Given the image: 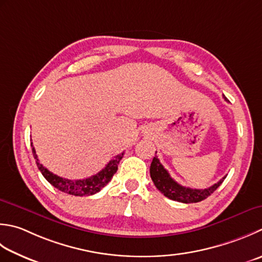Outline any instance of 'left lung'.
Wrapping results in <instances>:
<instances>
[{"label": "left lung", "instance_id": "left-lung-1", "mask_svg": "<svg viewBox=\"0 0 262 262\" xmlns=\"http://www.w3.org/2000/svg\"><path fill=\"white\" fill-rule=\"evenodd\" d=\"M224 99L227 101L225 96ZM150 175L156 187L163 194V195L167 196L168 199L173 200V201L183 203H196L202 201L204 199H207L209 195H211L220 185H222L224 179L226 178V176L223 177L219 182L213 184L212 186L204 189H196L182 186L170 177L169 172L166 170L165 167L161 165L157 157L153 158L152 160L150 167Z\"/></svg>", "mask_w": 262, "mask_h": 262}]
</instances>
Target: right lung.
I'll return each mask as SVG.
<instances>
[{"label":"right lung","instance_id":"obj_1","mask_svg":"<svg viewBox=\"0 0 262 262\" xmlns=\"http://www.w3.org/2000/svg\"><path fill=\"white\" fill-rule=\"evenodd\" d=\"M32 148L33 156L36 160V165H37L39 171L42 172V175L44 176L46 181H48L51 185H53L55 188H58L59 191L75 196H89L100 192L101 189L111 181L112 176H114L116 171L118 170V165H119L120 160L122 157H124V153H120V155L116 156L100 172H97L94 176H91L85 179H78V181H71V179L56 176L53 172L48 170V169L39 162L35 148L33 146V143Z\"/></svg>","mask_w":262,"mask_h":262}]
</instances>
